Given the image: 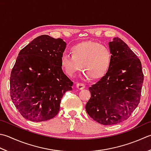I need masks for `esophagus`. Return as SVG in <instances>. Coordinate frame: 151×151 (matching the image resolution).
<instances>
[{
  "label": "esophagus",
  "mask_w": 151,
  "mask_h": 151,
  "mask_svg": "<svg viewBox=\"0 0 151 151\" xmlns=\"http://www.w3.org/2000/svg\"><path fill=\"white\" fill-rule=\"evenodd\" d=\"M76 86V88L79 90H82L85 88V85L82 83H77Z\"/></svg>",
  "instance_id": "esophagus-1"
}]
</instances>
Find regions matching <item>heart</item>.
Segmentation results:
<instances>
[{
	"label": "heart",
	"instance_id": "b5f03b06",
	"mask_svg": "<svg viewBox=\"0 0 151 151\" xmlns=\"http://www.w3.org/2000/svg\"><path fill=\"white\" fill-rule=\"evenodd\" d=\"M71 54H64L61 58L62 69L70 76L80 71L82 65L85 77L100 78L107 73L112 61L111 50L107 46L92 41L73 46Z\"/></svg>",
	"mask_w": 151,
	"mask_h": 151
}]
</instances>
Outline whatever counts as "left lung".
<instances>
[{
    "label": "left lung",
    "instance_id": "8db88e82",
    "mask_svg": "<svg viewBox=\"0 0 151 151\" xmlns=\"http://www.w3.org/2000/svg\"><path fill=\"white\" fill-rule=\"evenodd\" d=\"M112 61L107 73L89 88L88 115L103 125L127 120L140 101L144 79L139 59L119 37L109 43Z\"/></svg>",
    "mask_w": 151,
    "mask_h": 151
}]
</instances>
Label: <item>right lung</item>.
Masks as SVG:
<instances>
[{"instance_id":"1","label":"right lung","mask_w":151,"mask_h":151,"mask_svg":"<svg viewBox=\"0 0 151 151\" xmlns=\"http://www.w3.org/2000/svg\"><path fill=\"white\" fill-rule=\"evenodd\" d=\"M66 43L43 35L19 52L10 75V96L22 116L33 122L55 117L61 98L73 82L65 75L61 58Z\"/></svg>"}]
</instances>
